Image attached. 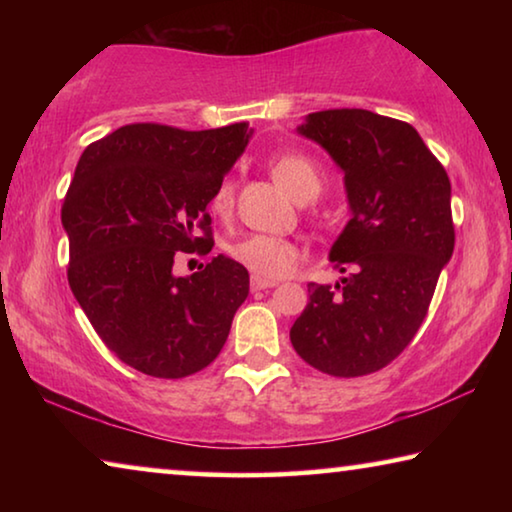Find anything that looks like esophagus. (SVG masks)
Masks as SVG:
<instances>
[{
	"mask_svg": "<svg viewBox=\"0 0 512 512\" xmlns=\"http://www.w3.org/2000/svg\"><path fill=\"white\" fill-rule=\"evenodd\" d=\"M275 287V282L271 280H262V277H250V291H262V289H271Z\"/></svg>",
	"mask_w": 512,
	"mask_h": 512,
	"instance_id": "obj_1",
	"label": "esophagus"
}]
</instances>
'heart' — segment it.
I'll return each mask as SVG.
<instances>
[{"mask_svg":"<svg viewBox=\"0 0 512 512\" xmlns=\"http://www.w3.org/2000/svg\"><path fill=\"white\" fill-rule=\"evenodd\" d=\"M271 173L275 183L280 185L291 198L300 203L314 201L323 192V176L314 160L300 153H282L271 160ZM235 205V185L230 178H223L210 198V207L216 216L232 214ZM230 257L241 264L246 271L262 280H280L296 271L302 250L289 239L271 235H246L230 246Z\"/></svg>","mask_w":512,"mask_h":512,"instance_id":"1","label":"heart"}]
</instances>
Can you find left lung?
Returning <instances> with one entry per match:
<instances>
[{
    "mask_svg": "<svg viewBox=\"0 0 512 512\" xmlns=\"http://www.w3.org/2000/svg\"><path fill=\"white\" fill-rule=\"evenodd\" d=\"M300 133L345 173L352 219L329 259L341 284L309 282L291 327L302 359L332 377H363L404 352L454 253L452 185L406 121L361 108L307 115Z\"/></svg>",
    "mask_w": 512,
    "mask_h": 512,
    "instance_id": "8db88e82",
    "label": "left lung"
}]
</instances>
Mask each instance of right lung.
<instances>
[{"label": "right lung", "instance_id": "1", "mask_svg": "<svg viewBox=\"0 0 512 512\" xmlns=\"http://www.w3.org/2000/svg\"><path fill=\"white\" fill-rule=\"evenodd\" d=\"M248 137V121L210 131L140 121L92 142L76 164L60 210L69 289L106 348L144 375L210 366L248 298V271L230 257L171 273L178 255L212 250L207 203Z\"/></svg>", "mask_w": 512, "mask_h": 512}]
</instances>
